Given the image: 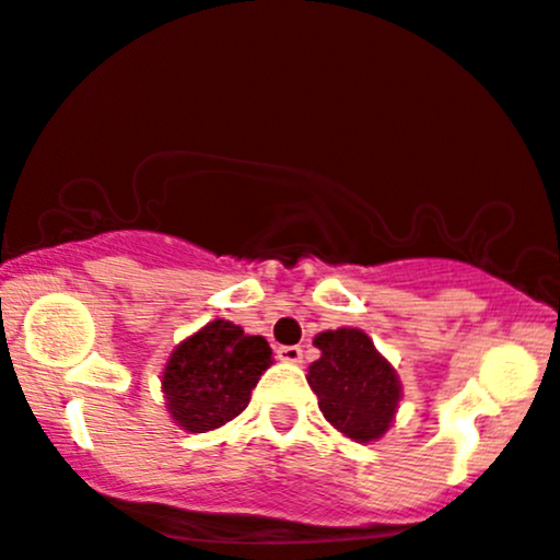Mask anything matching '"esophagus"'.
I'll use <instances>...</instances> for the list:
<instances>
[{
  "label": "esophagus",
  "instance_id": "obj_1",
  "mask_svg": "<svg viewBox=\"0 0 560 560\" xmlns=\"http://www.w3.org/2000/svg\"><path fill=\"white\" fill-rule=\"evenodd\" d=\"M277 358L281 362H291V365H296V362H302V348H296V345H281L277 350Z\"/></svg>",
  "mask_w": 560,
  "mask_h": 560
}]
</instances>
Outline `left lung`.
<instances>
[{
	"label": "left lung",
	"instance_id": "1",
	"mask_svg": "<svg viewBox=\"0 0 560 560\" xmlns=\"http://www.w3.org/2000/svg\"><path fill=\"white\" fill-rule=\"evenodd\" d=\"M322 358L310 365V388L332 427L358 444L381 439L396 419L400 381L370 337L355 327L314 337Z\"/></svg>",
	"mask_w": 560,
	"mask_h": 560
}]
</instances>
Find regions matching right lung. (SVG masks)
<instances>
[{
    "mask_svg": "<svg viewBox=\"0 0 560 560\" xmlns=\"http://www.w3.org/2000/svg\"><path fill=\"white\" fill-rule=\"evenodd\" d=\"M271 365L264 337L225 319L208 322L172 352L162 373L170 416L190 434L220 429L248 406L250 390Z\"/></svg>",
    "mask_w": 560,
    "mask_h": 560,
    "instance_id": "1",
    "label": "right lung"
}]
</instances>
